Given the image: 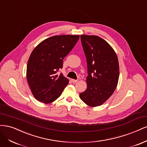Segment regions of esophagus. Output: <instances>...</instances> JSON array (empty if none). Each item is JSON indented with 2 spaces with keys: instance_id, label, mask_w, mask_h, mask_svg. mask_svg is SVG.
Segmentation results:
<instances>
[{
  "instance_id": "1",
  "label": "esophagus",
  "mask_w": 147,
  "mask_h": 147,
  "mask_svg": "<svg viewBox=\"0 0 147 147\" xmlns=\"http://www.w3.org/2000/svg\"><path fill=\"white\" fill-rule=\"evenodd\" d=\"M71 82H73V83H76L78 81V80H76V79H71Z\"/></svg>"
}]
</instances>
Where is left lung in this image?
<instances>
[{
  "label": "left lung",
  "instance_id": "1",
  "mask_svg": "<svg viewBox=\"0 0 147 147\" xmlns=\"http://www.w3.org/2000/svg\"><path fill=\"white\" fill-rule=\"evenodd\" d=\"M86 57L87 88L80 93L89 106H100L111 97L119 78V64L114 50L107 41L96 35H80Z\"/></svg>",
  "mask_w": 147,
  "mask_h": 147
}]
</instances>
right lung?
Segmentation results:
<instances>
[{
    "instance_id": "1",
    "label": "right lung",
    "mask_w": 147,
    "mask_h": 147,
    "mask_svg": "<svg viewBox=\"0 0 147 147\" xmlns=\"http://www.w3.org/2000/svg\"><path fill=\"white\" fill-rule=\"evenodd\" d=\"M79 35H57L41 42L33 50L27 65V79L33 95L48 104L56 100L69 80L57 72L63 60L72 50Z\"/></svg>"
}]
</instances>
